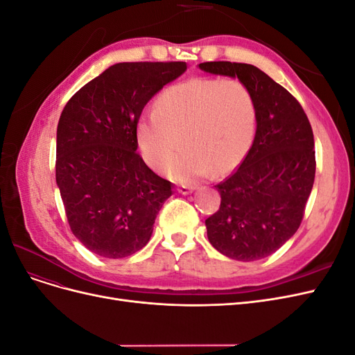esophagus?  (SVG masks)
Masks as SVG:
<instances>
[{
	"label": "esophagus",
	"mask_w": 355,
	"mask_h": 355,
	"mask_svg": "<svg viewBox=\"0 0 355 355\" xmlns=\"http://www.w3.org/2000/svg\"><path fill=\"white\" fill-rule=\"evenodd\" d=\"M192 191H194V187H189V185H179L178 187V192H180V194H184V196L189 194V192H192Z\"/></svg>",
	"instance_id": "esophagus-1"
}]
</instances>
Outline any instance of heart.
I'll return each instance as SVG.
<instances>
[{"label": "heart", "instance_id": "b5f03b06", "mask_svg": "<svg viewBox=\"0 0 355 355\" xmlns=\"http://www.w3.org/2000/svg\"><path fill=\"white\" fill-rule=\"evenodd\" d=\"M256 128V105L245 85L234 78H192L170 85L155 102L154 114L137 123V144L146 163L170 178L188 182L227 173L249 151Z\"/></svg>", "mask_w": 355, "mask_h": 355}]
</instances>
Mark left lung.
Listing matches in <instances>:
<instances>
[{
	"mask_svg": "<svg viewBox=\"0 0 355 355\" xmlns=\"http://www.w3.org/2000/svg\"><path fill=\"white\" fill-rule=\"evenodd\" d=\"M200 69L237 77L253 96L256 135L249 153L216 189L220 206L206 219L210 244L235 261L272 254L304 219L315 178L314 135L302 106L249 63L204 62Z\"/></svg>",
	"mask_w": 355,
	"mask_h": 355,
	"instance_id": "obj_1",
	"label": "left lung"
}]
</instances>
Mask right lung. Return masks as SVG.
Listing matches in <instances>:
<instances>
[{"instance_id": "right-lung-1", "label": "right lung", "mask_w": 355, "mask_h": 355, "mask_svg": "<svg viewBox=\"0 0 355 355\" xmlns=\"http://www.w3.org/2000/svg\"><path fill=\"white\" fill-rule=\"evenodd\" d=\"M185 62H123L75 93L58 124L56 182L72 234L96 254L120 259L151 239L171 182L137 149L145 105L187 71Z\"/></svg>"}]
</instances>
